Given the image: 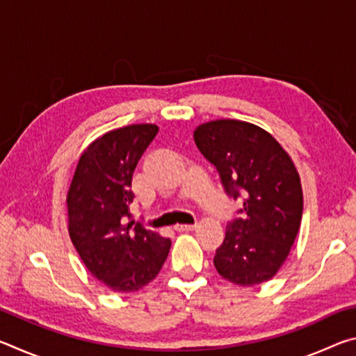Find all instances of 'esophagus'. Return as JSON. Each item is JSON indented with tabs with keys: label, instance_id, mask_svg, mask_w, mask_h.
<instances>
[{
	"label": "esophagus",
	"instance_id": "34e87169",
	"mask_svg": "<svg viewBox=\"0 0 356 356\" xmlns=\"http://www.w3.org/2000/svg\"><path fill=\"white\" fill-rule=\"evenodd\" d=\"M195 227H196V225H176L174 226V229L179 232H188V231H193Z\"/></svg>",
	"mask_w": 356,
	"mask_h": 356
}]
</instances>
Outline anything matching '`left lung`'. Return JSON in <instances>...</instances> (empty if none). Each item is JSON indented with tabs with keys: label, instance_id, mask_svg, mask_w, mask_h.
<instances>
[{
	"label": "left lung",
	"instance_id": "obj_1",
	"mask_svg": "<svg viewBox=\"0 0 356 356\" xmlns=\"http://www.w3.org/2000/svg\"><path fill=\"white\" fill-rule=\"evenodd\" d=\"M195 143L216 168L226 195L243 204L216 248V272L238 286L268 281L291 252L303 213V191L291 156L272 135L243 120L202 124L195 130Z\"/></svg>",
	"mask_w": 356,
	"mask_h": 356
}]
</instances>
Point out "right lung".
<instances>
[{
  "mask_svg": "<svg viewBox=\"0 0 356 356\" xmlns=\"http://www.w3.org/2000/svg\"><path fill=\"white\" fill-rule=\"evenodd\" d=\"M159 134L154 124L111 130L84 150L67 193L69 234L86 268L114 292H135L163 267L171 240L131 220V179Z\"/></svg>",
  "mask_w": 356,
  "mask_h": 356,
  "instance_id": "right-lung-1",
  "label": "right lung"
}]
</instances>
